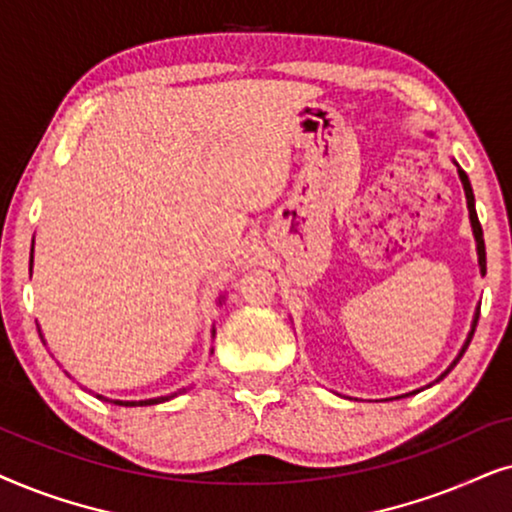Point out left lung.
<instances>
[{"label": "left lung", "instance_id": "obj_1", "mask_svg": "<svg viewBox=\"0 0 512 512\" xmlns=\"http://www.w3.org/2000/svg\"><path fill=\"white\" fill-rule=\"evenodd\" d=\"M459 177H461V182H463V192H466V201H468V213H470V224H473V234H475V241H478V257H480V271H482V276L487 274V252H485V238H482V227H480V220H478V213H475V196H473V187H470V182H468V175L463 173V170L459 168ZM478 318H480V309H478V313H475V320H473V330H470V335H468V339H466V344H463V349L459 351V356L454 358V363L447 367L445 372L440 374V379H445L449 372L454 370V365L459 363L461 360V356L463 353H466V349H468V344H470V339H473V332H475V327H478ZM438 379V381H440ZM412 393H417V391H412Z\"/></svg>", "mask_w": 512, "mask_h": 512}]
</instances>
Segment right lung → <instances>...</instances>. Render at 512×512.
Listing matches in <instances>:
<instances>
[{
	"mask_svg": "<svg viewBox=\"0 0 512 512\" xmlns=\"http://www.w3.org/2000/svg\"><path fill=\"white\" fill-rule=\"evenodd\" d=\"M30 267H32V260H30ZM39 330V327H37ZM187 388H180L177 393H170V395H163V398H152V400H114L117 405H124V407H142V405H156V403H163V400H170V398H177L180 393H185ZM98 398H102V395H98Z\"/></svg>",
	"mask_w": 512,
	"mask_h": 512,
	"instance_id": "obj_1",
	"label": "right lung"
}]
</instances>
